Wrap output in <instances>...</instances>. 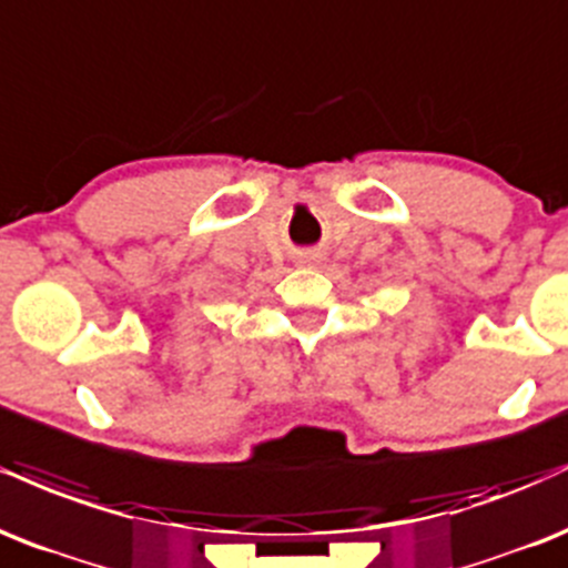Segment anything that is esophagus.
Listing matches in <instances>:
<instances>
[{
	"label": "esophagus",
	"instance_id": "esophagus-1",
	"mask_svg": "<svg viewBox=\"0 0 568 568\" xmlns=\"http://www.w3.org/2000/svg\"><path fill=\"white\" fill-rule=\"evenodd\" d=\"M295 263L303 265V268H316L322 263V252L318 250H300L295 255Z\"/></svg>",
	"mask_w": 568,
	"mask_h": 568
}]
</instances>
